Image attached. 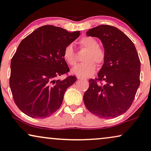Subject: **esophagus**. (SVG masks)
I'll return each instance as SVG.
<instances>
[{"mask_svg": "<svg viewBox=\"0 0 151 151\" xmlns=\"http://www.w3.org/2000/svg\"><path fill=\"white\" fill-rule=\"evenodd\" d=\"M77 79H83V78H82V77H79V76H77Z\"/></svg>", "mask_w": 151, "mask_h": 151, "instance_id": "esophagus-1", "label": "esophagus"}]
</instances>
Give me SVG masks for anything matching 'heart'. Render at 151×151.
I'll return each instance as SVG.
<instances>
[{"label": "heart", "instance_id": "obj_1", "mask_svg": "<svg viewBox=\"0 0 151 151\" xmlns=\"http://www.w3.org/2000/svg\"><path fill=\"white\" fill-rule=\"evenodd\" d=\"M79 44L81 47L88 49L86 54L85 62L76 65L72 69V72L81 77H89L93 76L96 71V63L101 65L105 60V52L104 49L99 47V43L92 37H83ZM63 58L68 65H74L77 63L75 53L72 45H68L64 49Z\"/></svg>", "mask_w": 151, "mask_h": 151}]
</instances>
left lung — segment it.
Here are the masks:
<instances>
[{
    "label": "left lung",
    "instance_id": "left-lung-1",
    "mask_svg": "<svg viewBox=\"0 0 151 151\" xmlns=\"http://www.w3.org/2000/svg\"><path fill=\"white\" fill-rule=\"evenodd\" d=\"M86 35L100 40L105 60L98 79L89 80L83 102L95 116L116 118L130 107L140 85L138 53L131 40L114 26L100 25L88 30ZM98 81H104L106 84L98 85Z\"/></svg>",
    "mask_w": 151,
    "mask_h": 151
}]
</instances>
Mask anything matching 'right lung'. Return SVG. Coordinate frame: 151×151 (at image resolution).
Here are the masks:
<instances>
[{"mask_svg": "<svg viewBox=\"0 0 151 151\" xmlns=\"http://www.w3.org/2000/svg\"><path fill=\"white\" fill-rule=\"evenodd\" d=\"M80 31L47 25L21 42L11 60L9 86L15 104L23 113L35 118L51 116L61 106L66 90L77 81L63 58L64 49Z\"/></svg>", "mask_w": 151, "mask_h": 151, "instance_id": "right-lung-1", "label": "right lung"}]
</instances>
